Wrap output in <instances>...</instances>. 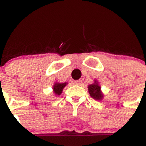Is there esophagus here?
I'll return each mask as SVG.
<instances>
[{
	"mask_svg": "<svg viewBox=\"0 0 146 146\" xmlns=\"http://www.w3.org/2000/svg\"><path fill=\"white\" fill-rule=\"evenodd\" d=\"M81 83H82L81 80H76V81H74V84L78 85V86H80Z\"/></svg>",
	"mask_w": 146,
	"mask_h": 146,
	"instance_id": "obj_1",
	"label": "esophagus"
}]
</instances>
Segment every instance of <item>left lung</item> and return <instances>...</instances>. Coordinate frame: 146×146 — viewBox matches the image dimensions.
I'll use <instances>...</instances> for the list:
<instances>
[{
    "label": "left lung",
    "instance_id": "obj_1",
    "mask_svg": "<svg viewBox=\"0 0 146 146\" xmlns=\"http://www.w3.org/2000/svg\"><path fill=\"white\" fill-rule=\"evenodd\" d=\"M89 94L90 97L97 100H101L103 98V93L101 91V87L99 85L98 81L97 80H94L93 84L88 86Z\"/></svg>",
    "mask_w": 146,
    "mask_h": 146
}]
</instances>
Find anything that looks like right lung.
Returning a JSON list of instances; mask_svg holds the SVG:
<instances>
[{"label": "right lung", "instance_id": "right-lung-1", "mask_svg": "<svg viewBox=\"0 0 146 146\" xmlns=\"http://www.w3.org/2000/svg\"><path fill=\"white\" fill-rule=\"evenodd\" d=\"M67 84V82H66V83H57V82H56L53 86V90L54 94L57 96H60L63 92V88Z\"/></svg>", "mask_w": 146, "mask_h": 146}]
</instances>
